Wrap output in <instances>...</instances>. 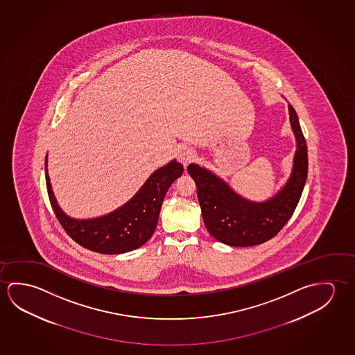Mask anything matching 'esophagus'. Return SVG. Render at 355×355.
<instances>
[{"label": "esophagus", "mask_w": 355, "mask_h": 355, "mask_svg": "<svg viewBox=\"0 0 355 355\" xmlns=\"http://www.w3.org/2000/svg\"><path fill=\"white\" fill-rule=\"evenodd\" d=\"M193 152H192L190 148H181L180 150H179V154H178V159H179V162H180L182 165H184V168H186L189 164L191 163L192 160H193Z\"/></svg>", "instance_id": "34e87169"}]
</instances>
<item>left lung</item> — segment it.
<instances>
[{
    "instance_id": "8db88e82",
    "label": "left lung",
    "mask_w": 355,
    "mask_h": 355,
    "mask_svg": "<svg viewBox=\"0 0 355 355\" xmlns=\"http://www.w3.org/2000/svg\"><path fill=\"white\" fill-rule=\"evenodd\" d=\"M290 123L296 138L293 170L286 184L263 202L236 193L212 171L190 164L187 171L197 187V198L209 234L231 247H252L275 236L291 218L307 180V146L297 113L288 103Z\"/></svg>"
}]
</instances>
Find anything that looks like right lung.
I'll return each instance as SVG.
<instances>
[{"mask_svg":"<svg viewBox=\"0 0 355 355\" xmlns=\"http://www.w3.org/2000/svg\"><path fill=\"white\" fill-rule=\"evenodd\" d=\"M182 173L184 166L174 159L155 170L123 206L101 217L76 220L58 205L48 174V157H45L46 190L58 220L81 247L101 254L127 253L146 244L158 225L164 197Z\"/></svg>","mask_w":355,"mask_h":355,"instance_id":"1","label":"right lung"}]
</instances>
